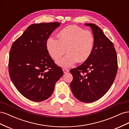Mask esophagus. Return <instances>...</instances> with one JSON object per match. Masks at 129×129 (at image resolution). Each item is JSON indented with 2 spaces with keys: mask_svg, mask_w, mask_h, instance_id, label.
<instances>
[{
  "mask_svg": "<svg viewBox=\"0 0 129 129\" xmlns=\"http://www.w3.org/2000/svg\"><path fill=\"white\" fill-rule=\"evenodd\" d=\"M63 73L65 74V73H68L69 72V70L68 69H66V68H63Z\"/></svg>",
  "mask_w": 129,
  "mask_h": 129,
  "instance_id": "obj_1",
  "label": "esophagus"
}]
</instances>
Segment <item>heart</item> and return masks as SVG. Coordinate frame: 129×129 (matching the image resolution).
Listing matches in <instances>:
<instances>
[{
  "label": "heart",
  "mask_w": 129,
  "mask_h": 129,
  "mask_svg": "<svg viewBox=\"0 0 129 129\" xmlns=\"http://www.w3.org/2000/svg\"><path fill=\"white\" fill-rule=\"evenodd\" d=\"M57 40L49 38L46 41L47 50L50 56L57 60L68 54L56 63L61 67H69L75 63L86 61L90 57L94 47L95 38L92 33L81 27L70 25L61 29L57 35Z\"/></svg>",
  "instance_id": "b5f03b06"
}]
</instances>
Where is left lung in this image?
<instances>
[{"mask_svg": "<svg viewBox=\"0 0 129 129\" xmlns=\"http://www.w3.org/2000/svg\"><path fill=\"white\" fill-rule=\"evenodd\" d=\"M85 25L92 30L94 47L86 61L71 70L73 80L70 85L77 100L91 103L101 98L110 88L117 72L118 62L114 46L102 29L93 24Z\"/></svg>", "mask_w": 129, "mask_h": 129, "instance_id": "left-lung-1", "label": "left lung"}]
</instances>
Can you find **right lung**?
I'll return each mask as SVG.
<instances>
[{"instance_id":"obj_1","label":"right lung","mask_w":129,"mask_h":129,"mask_svg":"<svg viewBox=\"0 0 129 129\" xmlns=\"http://www.w3.org/2000/svg\"><path fill=\"white\" fill-rule=\"evenodd\" d=\"M60 25L58 22L30 25L12 45L9 60L11 80L19 92L30 101L48 99L63 74L46 45L50 35Z\"/></svg>"}]
</instances>
